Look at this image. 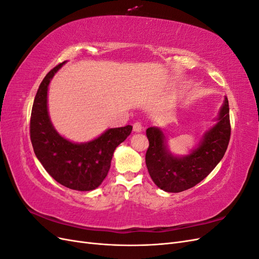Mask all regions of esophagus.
<instances>
[{"label": "esophagus", "mask_w": 259, "mask_h": 259, "mask_svg": "<svg viewBox=\"0 0 259 259\" xmlns=\"http://www.w3.org/2000/svg\"><path fill=\"white\" fill-rule=\"evenodd\" d=\"M133 131H134L135 133H140L143 131V125L140 122H136L134 123V125H133Z\"/></svg>", "instance_id": "obj_1"}]
</instances>
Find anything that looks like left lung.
Here are the masks:
<instances>
[{"mask_svg": "<svg viewBox=\"0 0 259 259\" xmlns=\"http://www.w3.org/2000/svg\"><path fill=\"white\" fill-rule=\"evenodd\" d=\"M216 123L203 134L199 145L186 155L169 151L167 137L156 126L147 128L149 148L146 165L153 183L166 192H182L202 182L224 158L230 139L229 104L227 97Z\"/></svg>", "mask_w": 259, "mask_h": 259, "instance_id": "left-lung-1", "label": "left lung"}]
</instances>
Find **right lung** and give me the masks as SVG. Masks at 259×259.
<instances>
[{
    "instance_id": "right-lung-1",
    "label": "right lung",
    "mask_w": 259,
    "mask_h": 259,
    "mask_svg": "<svg viewBox=\"0 0 259 259\" xmlns=\"http://www.w3.org/2000/svg\"><path fill=\"white\" fill-rule=\"evenodd\" d=\"M65 64L51 70L38 86L31 112V143L37 160L57 183L69 189L91 191L104 182L115 148L130 136L133 127L108 128L98 137L80 144L61 136L51 121L48 93L54 75Z\"/></svg>"
}]
</instances>
